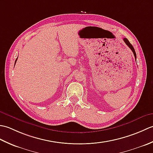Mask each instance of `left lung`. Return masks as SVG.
Segmentation results:
<instances>
[{
    "label": "left lung",
    "mask_w": 153,
    "mask_h": 153,
    "mask_svg": "<svg viewBox=\"0 0 153 153\" xmlns=\"http://www.w3.org/2000/svg\"><path fill=\"white\" fill-rule=\"evenodd\" d=\"M123 41L125 42V43L128 45V46L129 47V48H130V49L132 51V52H133V53H134V56H135V60H136V53H135V49H134V47L132 46L131 45V44L129 43V41H128V39H126V38H123Z\"/></svg>",
    "instance_id": "8db88e82"
}]
</instances>
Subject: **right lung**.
I'll use <instances>...</instances> for the list:
<instances>
[{
  "instance_id": "1",
  "label": "right lung",
  "mask_w": 153,
  "mask_h": 153,
  "mask_svg": "<svg viewBox=\"0 0 153 153\" xmlns=\"http://www.w3.org/2000/svg\"><path fill=\"white\" fill-rule=\"evenodd\" d=\"M17 59H18V58H16V61H15V64H16V61H17ZM14 66H15V65H14Z\"/></svg>"
}]
</instances>
